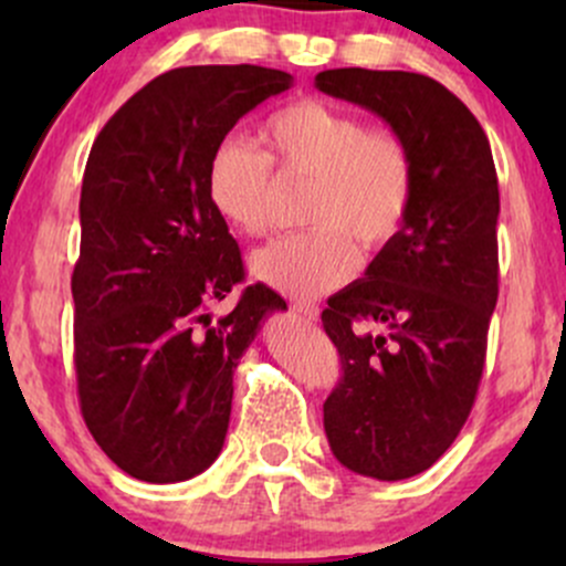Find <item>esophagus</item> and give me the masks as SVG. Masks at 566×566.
<instances>
[{
    "mask_svg": "<svg viewBox=\"0 0 566 566\" xmlns=\"http://www.w3.org/2000/svg\"><path fill=\"white\" fill-rule=\"evenodd\" d=\"M290 308L295 311L297 316H301V319H305V322H316L319 319V308H316L314 303H303V301H292L290 303Z\"/></svg>",
    "mask_w": 566,
    "mask_h": 566,
    "instance_id": "esophagus-1",
    "label": "esophagus"
}]
</instances>
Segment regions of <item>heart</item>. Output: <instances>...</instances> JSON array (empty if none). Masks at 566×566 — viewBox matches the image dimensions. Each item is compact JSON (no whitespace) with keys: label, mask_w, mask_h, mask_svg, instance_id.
<instances>
[{"label":"heart","mask_w":566,"mask_h":566,"mask_svg":"<svg viewBox=\"0 0 566 566\" xmlns=\"http://www.w3.org/2000/svg\"><path fill=\"white\" fill-rule=\"evenodd\" d=\"M269 154L223 138L205 170L207 201L229 229L263 237L271 223L274 170L311 178L303 223L252 255V276L287 295H319L354 274L356 252L388 247L405 229L415 199L412 151L399 133L367 127L361 116L324 101H295L265 119Z\"/></svg>","instance_id":"1"}]
</instances>
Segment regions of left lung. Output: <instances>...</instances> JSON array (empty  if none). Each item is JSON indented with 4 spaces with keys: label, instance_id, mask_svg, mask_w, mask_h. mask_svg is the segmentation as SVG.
I'll return each mask as SVG.
<instances>
[{
    "label": "left lung",
    "instance_id": "1",
    "mask_svg": "<svg viewBox=\"0 0 566 566\" xmlns=\"http://www.w3.org/2000/svg\"><path fill=\"white\" fill-rule=\"evenodd\" d=\"M314 84L378 114L415 161L405 229L322 311L343 365L324 401L329 450L399 482L450 450L476 399L497 303L495 161L476 116L431 76L333 69Z\"/></svg>",
    "mask_w": 566,
    "mask_h": 566
}]
</instances>
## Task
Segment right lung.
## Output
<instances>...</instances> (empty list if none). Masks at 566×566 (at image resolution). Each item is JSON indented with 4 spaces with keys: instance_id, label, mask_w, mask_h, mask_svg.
<instances>
[{
    "instance_id": "1",
    "label": "right lung",
    "mask_w": 566,
    "mask_h": 566,
    "mask_svg": "<svg viewBox=\"0 0 566 566\" xmlns=\"http://www.w3.org/2000/svg\"><path fill=\"white\" fill-rule=\"evenodd\" d=\"M287 71L184 66L138 90L101 129L84 167L74 295L82 418L133 479L186 482L216 463L229 431L233 369L261 322L287 308L244 282L242 252L207 201L212 148Z\"/></svg>"
}]
</instances>
